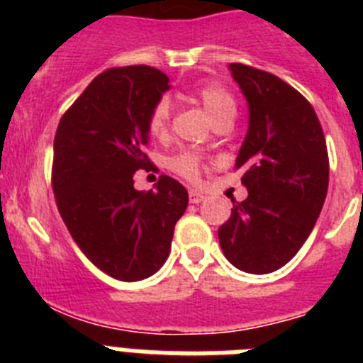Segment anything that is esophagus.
<instances>
[{"instance_id": "obj_1", "label": "esophagus", "mask_w": 363, "mask_h": 363, "mask_svg": "<svg viewBox=\"0 0 363 363\" xmlns=\"http://www.w3.org/2000/svg\"><path fill=\"white\" fill-rule=\"evenodd\" d=\"M189 200H191V203H201L205 200V194L200 191H191L189 192Z\"/></svg>"}]
</instances>
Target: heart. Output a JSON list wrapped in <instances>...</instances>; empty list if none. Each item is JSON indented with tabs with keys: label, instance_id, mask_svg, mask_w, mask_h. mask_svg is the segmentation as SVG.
<instances>
[{
	"label": "heart",
	"instance_id": "1",
	"mask_svg": "<svg viewBox=\"0 0 363 363\" xmlns=\"http://www.w3.org/2000/svg\"><path fill=\"white\" fill-rule=\"evenodd\" d=\"M191 96L196 99L198 104L203 107L207 112V116L216 123L221 118H234L236 112V104L230 92L227 91L225 86L220 85L216 82H207L198 85L196 89H192ZM169 120H171V105L167 99H160L158 104L154 105L152 111L149 114V121H147V129L152 134L154 138H160L167 133L169 129ZM169 167L171 171L176 174L184 176V178L196 182L200 176V167H201V156L198 152H179L169 160Z\"/></svg>",
	"mask_w": 363,
	"mask_h": 363
}]
</instances>
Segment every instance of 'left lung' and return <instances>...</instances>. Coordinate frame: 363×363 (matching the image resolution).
I'll return each mask as SVG.
<instances>
[{"mask_svg": "<svg viewBox=\"0 0 363 363\" xmlns=\"http://www.w3.org/2000/svg\"><path fill=\"white\" fill-rule=\"evenodd\" d=\"M229 70L249 107L236 156L249 196L233 200L218 240L234 267L267 274L300 251L318 220L329 185L325 138L309 101L284 79L242 63Z\"/></svg>", "mask_w": 363, "mask_h": 363, "instance_id": "left-lung-1", "label": "left lung"}]
</instances>
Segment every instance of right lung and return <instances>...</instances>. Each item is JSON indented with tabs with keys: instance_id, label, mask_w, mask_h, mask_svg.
<instances>
[{
	"instance_id": "add662e5",
	"label": "right lung",
	"mask_w": 363,
	"mask_h": 363,
	"mask_svg": "<svg viewBox=\"0 0 363 363\" xmlns=\"http://www.w3.org/2000/svg\"><path fill=\"white\" fill-rule=\"evenodd\" d=\"M169 89V78L152 67L105 70L63 114L54 138L60 214L83 255L121 281L160 271L189 203L171 176H160L156 191L134 189L136 171L152 169L143 152L147 121Z\"/></svg>"
}]
</instances>
